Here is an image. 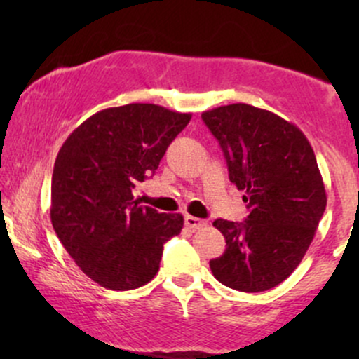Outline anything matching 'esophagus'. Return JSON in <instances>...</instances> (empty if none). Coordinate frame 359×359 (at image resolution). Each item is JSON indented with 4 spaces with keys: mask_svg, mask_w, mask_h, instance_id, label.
Here are the masks:
<instances>
[{
    "mask_svg": "<svg viewBox=\"0 0 359 359\" xmlns=\"http://www.w3.org/2000/svg\"><path fill=\"white\" fill-rule=\"evenodd\" d=\"M185 226H187V228H191V229H201V228H205V226H208V221H204V219H199V217H196V216H185Z\"/></svg>",
    "mask_w": 359,
    "mask_h": 359,
    "instance_id": "obj_1",
    "label": "esophagus"
}]
</instances>
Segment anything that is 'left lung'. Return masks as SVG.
Segmentation results:
<instances>
[{"instance_id": "8db88e82", "label": "left lung", "mask_w": 359, "mask_h": 359, "mask_svg": "<svg viewBox=\"0 0 359 359\" xmlns=\"http://www.w3.org/2000/svg\"><path fill=\"white\" fill-rule=\"evenodd\" d=\"M229 180L250 209L245 222L216 219L226 250L209 262L222 285L240 292L277 287L302 262L325 211V189L306 135L266 109L229 104L204 111Z\"/></svg>"}]
</instances>
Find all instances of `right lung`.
Returning a JSON list of instances; mask_svg holds the SVG:
<instances>
[{
	"instance_id": "add662e5",
	"label": "right lung",
	"mask_w": 359,
	"mask_h": 359,
	"mask_svg": "<svg viewBox=\"0 0 359 359\" xmlns=\"http://www.w3.org/2000/svg\"><path fill=\"white\" fill-rule=\"evenodd\" d=\"M191 118L133 102L93 114L62 145L52 174V226L77 266L101 287L145 285L160 269L163 245L182 231V214L142 205L133 189L155 174Z\"/></svg>"
}]
</instances>
